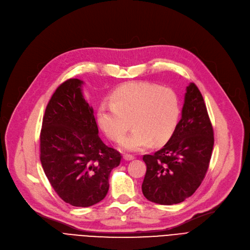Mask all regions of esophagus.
Returning a JSON list of instances; mask_svg holds the SVG:
<instances>
[{"label":"esophagus","instance_id":"1","mask_svg":"<svg viewBox=\"0 0 250 250\" xmlns=\"http://www.w3.org/2000/svg\"><path fill=\"white\" fill-rule=\"evenodd\" d=\"M124 159L125 161H132V160L135 159V157L132 156V155H129V154H125V155H124Z\"/></svg>","mask_w":250,"mask_h":250}]
</instances>
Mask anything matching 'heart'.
I'll return each mask as SVG.
<instances>
[{
	"label": "heart",
	"instance_id": "obj_1",
	"mask_svg": "<svg viewBox=\"0 0 250 250\" xmlns=\"http://www.w3.org/2000/svg\"><path fill=\"white\" fill-rule=\"evenodd\" d=\"M111 103H102L97 122L104 134L121 142L130 127L135 129L123 143L122 149L138 152L153 144L165 142L177 125L180 107L174 92L148 82H129L118 87Z\"/></svg>",
	"mask_w": 250,
	"mask_h": 250
}]
</instances>
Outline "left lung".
<instances>
[{"mask_svg": "<svg viewBox=\"0 0 250 250\" xmlns=\"http://www.w3.org/2000/svg\"><path fill=\"white\" fill-rule=\"evenodd\" d=\"M214 146V133L200 90L189 83L181 118L162 149L145 155L147 171L142 191L150 202L174 205L198 189L207 173Z\"/></svg>", "mask_w": 250, "mask_h": 250, "instance_id": "8db88e82", "label": "left lung"}]
</instances>
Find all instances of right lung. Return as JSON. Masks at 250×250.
<instances>
[{"label": "right lung", "instance_id": "right-lung-1", "mask_svg": "<svg viewBox=\"0 0 250 250\" xmlns=\"http://www.w3.org/2000/svg\"><path fill=\"white\" fill-rule=\"evenodd\" d=\"M83 85L82 80L70 79L51 96L42 121L41 161L60 198L86 208L107 194L108 177L122 156L99 138Z\"/></svg>", "mask_w": 250, "mask_h": 250}]
</instances>
